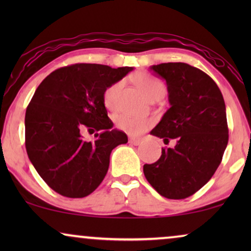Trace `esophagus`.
I'll return each mask as SVG.
<instances>
[{
  "label": "esophagus",
  "mask_w": 251,
  "mask_h": 251,
  "mask_svg": "<svg viewBox=\"0 0 251 251\" xmlns=\"http://www.w3.org/2000/svg\"><path fill=\"white\" fill-rule=\"evenodd\" d=\"M140 142H142L140 138H135V137H130L129 138V143L132 144V145H139Z\"/></svg>",
  "instance_id": "esophagus-1"
}]
</instances>
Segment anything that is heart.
Returning <instances> with one entry per match:
<instances>
[{"instance_id": "obj_1", "label": "heart", "mask_w": 251, "mask_h": 251, "mask_svg": "<svg viewBox=\"0 0 251 251\" xmlns=\"http://www.w3.org/2000/svg\"><path fill=\"white\" fill-rule=\"evenodd\" d=\"M136 85L143 92L146 98H162L166 89L163 84L156 78L150 76L149 74H139L136 77ZM122 88V82H116L108 87L104 92V104L108 109H114L118 104V97ZM151 121L144 118H137L129 113H119L115 116L116 128L122 130L129 135H139L150 126Z\"/></svg>"}]
</instances>
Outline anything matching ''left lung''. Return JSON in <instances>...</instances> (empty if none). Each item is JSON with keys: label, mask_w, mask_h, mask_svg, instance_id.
<instances>
[{"label": "left lung", "mask_w": 251, "mask_h": 251, "mask_svg": "<svg viewBox=\"0 0 251 251\" xmlns=\"http://www.w3.org/2000/svg\"><path fill=\"white\" fill-rule=\"evenodd\" d=\"M151 71L166 80L170 104L151 135L176 145L144 164V175L157 193L179 200L204 186L222 162L228 142L225 101L215 81L191 65L164 63Z\"/></svg>", "instance_id": "left-lung-1"}]
</instances>
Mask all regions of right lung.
Masks as SVG:
<instances>
[{
	"label": "right lung",
	"mask_w": 251,
	"mask_h": 251,
	"mask_svg": "<svg viewBox=\"0 0 251 251\" xmlns=\"http://www.w3.org/2000/svg\"><path fill=\"white\" fill-rule=\"evenodd\" d=\"M132 67L75 64L58 68L37 87L25 115L27 155L41 178L66 198H84L107 174L113 149L128 142L113 129L104 92ZM85 129L100 131L92 142Z\"/></svg>",
	"instance_id": "obj_1"
}]
</instances>
